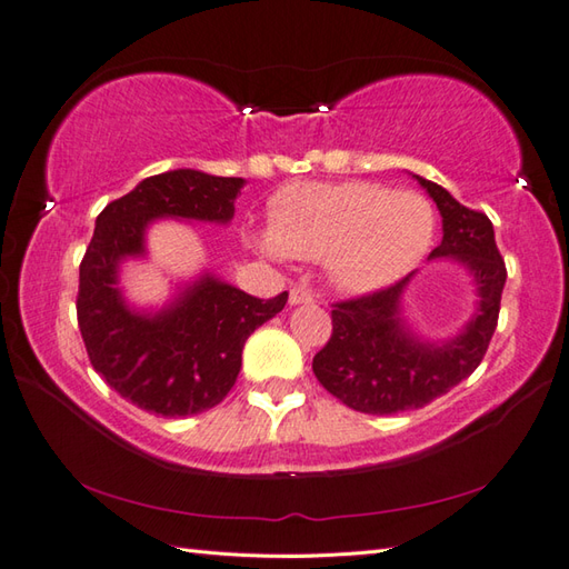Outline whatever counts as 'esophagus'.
Returning a JSON list of instances; mask_svg holds the SVG:
<instances>
[{
	"label": "esophagus",
	"mask_w": 569,
	"mask_h": 569,
	"mask_svg": "<svg viewBox=\"0 0 569 569\" xmlns=\"http://www.w3.org/2000/svg\"><path fill=\"white\" fill-rule=\"evenodd\" d=\"M315 295L307 287H292L289 289V305H312Z\"/></svg>",
	"instance_id": "34e87169"
}]
</instances>
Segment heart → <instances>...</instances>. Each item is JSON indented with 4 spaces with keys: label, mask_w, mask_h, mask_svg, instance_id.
Listing matches in <instances>:
<instances>
[{
    "label": "heart",
    "mask_w": 569,
    "mask_h": 569,
    "mask_svg": "<svg viewBox=\"0 0 569 569\" xmlns=\"http://www.w3.org/2000/svg\"><path fill=\"white\" fill-rule=\"evenodd\" d=\"M436 234V210L411 190L369 180L297 183L272 200V228L254 244L272 260L327 257L331 280L369 292L401 280L423 260Z\"/></svg>",
    "instance_id": "1"
}]
</instances>
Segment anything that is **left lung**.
<instances>
[{"instance_id":"8db88e82","label":"left lung","mask_w":569,"mask_h":569,"mask_svg":"<svg viewBox=\"0 0 569 569\" xmlns=\"http://www.w3.org/2000/svg\"><path fill=\"white\" fill-rule=\"evenodd\" d=\"M418 178V176H416ZM441 210L443 240L431 257H453L476 277L478 312L463 335L426 345L403 329L399 299L411 274L377 292L331 305V337L312 361L317 381L349 409L389 416L423 409L473 373L498 327L506 260L486 212L470 210L446 188L418 178Z\"/></svg>"}]
</instances>
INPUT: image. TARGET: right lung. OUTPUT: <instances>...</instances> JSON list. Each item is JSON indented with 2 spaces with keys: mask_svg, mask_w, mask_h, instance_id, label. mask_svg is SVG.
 I'll return each instance as SVG.
<instances>
[{
  "mask_svg": "<svg viewBox=\"0 0 569 569\" xmlns=\"http://www.w3.org/2000/svg\"><path fill=\"white\" fill-rule=\"evenodd\" d=\"M242 178L168 170L109 202L79 267L77 317L91 367L126 401L156 416L216 409L238 381L242 347L282 312L287 292L257 299L206 274L158 315H138L116 289L118 262L143 252L153 218L228 222Z\"/></svg>",
  "mask_w": 569,
  "mask_h": 569,
  "instance_id": "obj_1",
  "label": "right lung"
}]
</instances>
